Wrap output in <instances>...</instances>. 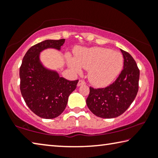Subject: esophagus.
<instances>
[{
    "instance_id": "obj_1",
    "label": "esophagus",
    "mask_w": 158,
    "mask_h": 158,
    "mask_svg": "<svg viewBox=\"0 0 158 158\" xmlns=\"http://www.w3.org/2000/svg\"><path fill=\"white\" fill-rule=\"evenodd\" d=\"M85 84V81H84V80L81 79V80H79V82H78V84H77V85H78V86H80V85H84V84Z\"/></svg>"
}]
</instances>
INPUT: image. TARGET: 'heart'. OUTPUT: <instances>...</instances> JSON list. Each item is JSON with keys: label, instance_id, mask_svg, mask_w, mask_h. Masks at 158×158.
<instances>
[{"label": "heart", "instance_id": "b5f03b06", "mask_svg": "<svg viewBox=\"0 0 158 158\" xmlns=\"http://www.w3.org/2000/svg\"><path fill=\"white\" fill-rule=\"evenodd\" d=\"M68 65L76 73L81 67L89 69L88 78L96 86H105L118 75L123 65L121 53L103 47L80 48L76 52V60L68 58Z\"/></svg>", "mask_w": 158, "mask_h": 158}]
</instances>
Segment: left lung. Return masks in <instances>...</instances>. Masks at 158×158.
Wrapping results in <instances>:
<instances>
[{"mask_svg":"<svg viewBox=\"0 0 158 158\" xmlns=\"http://www.w3.org/2000/svg\"><path fill=\"white\" fill-rule=\"evenodd\" d=\"M124 58L123 69L113 84L103 89L90 87L86 99L93 114L103 118L119 116L127 110L137 96L139 69L129 53L121 49Z\"/></svg>","mask_w":158,"mask_h":158,"instance_id":"obj_1","label":"left lung"}]
</instances>
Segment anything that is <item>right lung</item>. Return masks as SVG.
Wrapping results in <instances>:
<instances>
[{"instance_id":"1","label":"right lung","mask_w":158,"mask_h":158,"mask_svg":"<svg viewBox=\"0 0 158 158\" xmlns=\"http://www.w3.org/2000/svg\"><path fill=\"white\" fill-rule=\"evenodd\" d=\"M65 40H47L31 47L20 67L21 95L29 109L42 118H54L63 113L69 95L79 81L60 77L56 71L44 67L40 60L41 52L49 48L60 50Z\"/></svg>"}]
</instances>
